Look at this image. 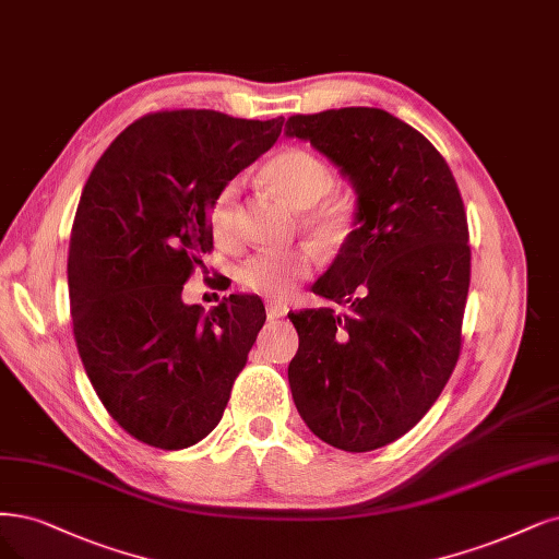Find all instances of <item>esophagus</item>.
<instances>
[{
	"instance_id": "obj_1",
	"label": "esophagus",
	"mask_w": 559,
	"mask_h": 559,
	"mask_svg": "<svg viewBox=\"0 0 559 559\" xmlns=\"http://www.w3.org/2000/svg\"><path fill=\"white\" fill-rule=\"evenodd\" d=\"M286 312H288V307H286L284 302H280V300H267V302H265V314H267V319L286 317Z\"/></svg>"
}]
</instances>
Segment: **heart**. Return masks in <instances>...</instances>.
<instances>
[{
  "mask_svg": "<svg viewBox=\"0 0 559 559\" xmlns=\"http://www.w3.org/2000/svg\"><path fill=\"white\" fill-rule=\"evenodd\" d=\"M263 182L300 213V228L323 245H340L354 230L356 199L349 189L333 187V170L323 157L307 147H284L261 168ZM238 185H226L210 210V228L222 245L236 240ZM314 257L310 249L288 252H257L236 271L245 292L284 298L312 275Z\"/></svg>",
  "mask_w": 559,
  "mask_h": 559,
  "instance_id": "heart-1",
  "label": "heart"
}]
</instances>
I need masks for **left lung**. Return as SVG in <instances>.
Instances as JSON below:
<instances>
[{"label":"left lung","instance_id":"8db88e82","mask_svg":"<svg viewBox=\"0 0 559 559\" xmlns=\"http://www.w3.org/2000/svg\"><path fill=\"white\" fill-rule=\"evenodd\" d=\"M356 189V222L312 292L346 305L292 312L298 354L288 383L298 414L335 449L391 444L444 391L460 356L469 292V230L444 157L381 108L286 120Z\"/></svg>","mask_w":559,"mask_h":559}]
</instances>
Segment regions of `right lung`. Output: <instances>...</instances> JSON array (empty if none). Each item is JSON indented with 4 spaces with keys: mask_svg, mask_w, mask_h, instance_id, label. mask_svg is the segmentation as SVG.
I'll list each match as a JSON object with an SVG mask.
<instances>
[{
    "mask_svg": "<svg viewBox=\"0 0 559 559\" xmlns=\"http://www.w3.org/2000/svg\"><path fill=\"white\" fill-rule=\"evenodd\" d=\"M282 124L147 112L85 182L67 267L73 337L106 412L143 444L178 451L213 432L257 342L261 298L230 294L205 312L182 286L213 249L217 194Z\"/></svg>",
    "mask_w": 559,
    "mask_h": 559,
    "instance_id": "add662e5",
    "label": "right lung"
}]
</instances>
